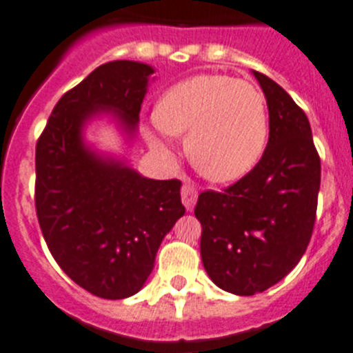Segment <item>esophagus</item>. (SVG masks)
Listing matches in <instances>:
<instances>
[{
    "instance_id": "obj_1",
    "label": "esophagus",
    "mask_w": 353,
    "mask_h": 353,
    "mask_svg": "<svg viewBox=\"0 0 353 353\" xmlns=\"http://www.w3.org/2000/svg\"><path fill=\"white\" fill-rule=\"evenodd\" d=\"M181 201H183L186 210H194L195 201H197V188L192 183H185V185L181 186Z\"/></svg>"
}]
</instances>
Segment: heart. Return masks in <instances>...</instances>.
I'll return each instance as SVG.
<instances>
[{
  "label": "heart",
  "instance_id": "heart-1",
  "mask_svg": "<svg viewBox=\"0 0 353 353\" xmlns=\"http://www.w3.org/2000/svg\"><path fill=\"white\" fill-rule=\"evenodd\" d=\"M151 142L170 152L172 134H185L190 161L214 183L250 174L268 143L270 115L263 92L228 74H197L165 92L154 117Z\"/></svg>",
  "mask_w": 353,
  "mask_h": 353
}]
</instances>
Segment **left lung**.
I'll list each match as a JSON object with an SVG mask.
<instances>
[{
  "instance_id": "1",
  "label": "left lung",
  "mask_w": 353,
  "mask_h": 353,
  "mask_svg": "<svg viewBox=\"0 0 353 353\" xmlns=\"http://www.w3.org/2000/svg\"><path fill=\"white\" fill-rule=\"evenodd\" d=\"M265 92L270 137L252 172L223 192L199 195L202 265L214 284L249 296L286 277L314 229L321 163L307 115L274 79L254 70Z\"/></svg>"
}]
</instances>
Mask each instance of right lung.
I'll use <instances>...</instances> for the list:
<instances>
[{"label":"right lung","instance_id":"add662e5","mask_svg":"<svg viewBox=\"0 0 353 353\" xmlns=\"http://www.w3.org/2000/svg\"><path fill=\"white\" fill-rule=\"evenodd\" d=\"M152 67L103 63L54 104L35 147V210L58 266L101 299L134 295L154 268L156 252L179 216L181 181L147 179L104 161L81 142L85 121L117 112L134 131Z\"/></svg>","mask_w":353,"mask_h":353}]
</instances>
